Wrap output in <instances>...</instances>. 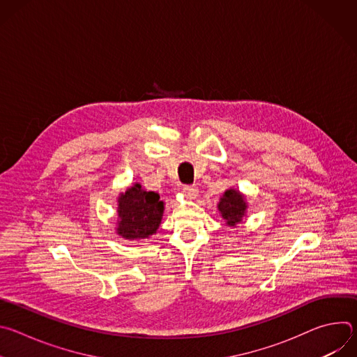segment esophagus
I'll return each mask as SVG.
<instances>
[{
  "label": "esophagus",
  "mask_w": 357,
  "mask_h": 357,
  "mask_svg": "<svg viewBox=\"0 0 357 357\" xmlns=\"http://www.w3.org/2000/svg\"><path fill=\"white\" fill-rule=\"evenodd\" d=\"M183 195L188 197V199H196L197 197V195H199V189L195 186V185H192V186H185L183 188Z\"/></svg>",
  "instance_id": "34e87169"
}]
</instances>
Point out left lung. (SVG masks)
<instances>
[{"label":"left lung","mask_w":357,"mask_h":357,"mask_svg":"<svg viewBox=\"0 0 357 357\" xmlns=\"http://www.w3.org/2000/svg\"><path fill=\"white\" fill-rule=\"evenodd\" d=\"M247 208L248 205L245 195L234 188L226 189V192L222 195L218 203L219 213L222 219H225L226 226L229 227H236L237 225L243 223V218L247 213Z\"/></svg>","instance_id":"1"}]
</instances>
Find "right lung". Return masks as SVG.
<instances>
[{"mask_svg": "<svg viewBox=\"0 0 357 357\" xmlns=\"http://www.w3.org/2000/svg\"><path fill=\"white\" fill-rule=\"evenodd\" d=\"M164 211L165 203L160 195L135 182L117 197L116 233L130 241L149 238L160 229Z\"/></svg>", "mask_w": 357, "mask_h": 357, "instance_id": "right-lung-1", "label": "right lung"}]
</instances>
